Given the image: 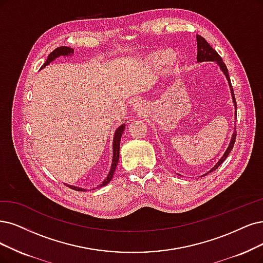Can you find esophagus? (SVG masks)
Segmentation results:
<instances>
[{
  "instance_id": "obj_1",
  "label": "esophagus",
  "mask_w": 263,
  "mask_h": 263,
  "mask_svg": "<svg viewBox=\"0 0 263 263\" xmlns=\"http://www.w3.org/2000/svg\"><path fill=\"white\" fill-rule=\"evenodd\" d=\"M134 110L135 112H142L143 111V106L142 103H137L134 105Z\"/></svg>"
}]
</instances>
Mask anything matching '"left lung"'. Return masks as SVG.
<instances>
[{"label": "left lung", "mask_w": 263, "mask_h": 263, "mask_svg": "<svg viewBox=\"0 0 263 263\" xmlns=\"http://www.w3.org/2000/svg\"><path fill=\"white\" fill-rule=\"evenodd\" d=\"M196 39H197V62H206V61H211V62H217L220 66V68L222 69V71L224 72L227 79L229 81V84H230V89H231V92H232V97H233V102H234V105L236 107V100H235V96H234V92H233V89H232V84H231V79H230V76H229V71H228V68L224 64V62L222 61L221 56L217 53L216 50H213L212 46L203 39L201 35L197 34L196 35ZM235 140H236V131L233 133V137H232V140H231V143H230V146L228 147L227 152L224 153V155H223V157L219 160V162L216 164L215 167H213L211 171L216 170L220 164L224 161L227 159V157L229 156V154L231 153V151L233 149V147H234V144H235Z\"/></svg>", "instance_id": "obj_1"}]
</instances>
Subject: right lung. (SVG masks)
Segmentation results:
<instances>
[{
  "instance_id": "1",
  "label": "right lung",
  "mask_w": 263,
  "mask_h": 263,
  "mask_svg": "<svg viewBox=\"0 0 263 263\" xmlns=\"http://www.w3.org/2000/svg\"><path fill=\"white\" fill-rule=\"evenodd\" d=\"M73 53V48L71 47H68V46H60L55 48V50L50 53V55H48L46 62L43 64V66L41 67L44 68L46 65L50 64L51 62H53L56 57L58 56H65V55H69V54H72ZM124 124L120 125L118 129L116 130L115 132V138H114V157H112V164H111V169L108 173V176H107V178L104 180V182L101 184V185H99L97 187H102V186H105L106 184H108L110 182V180L112 179V176L115 173V170H116V167L117 164H118V160H119V151H120V140H121V137H122V133L124 131ZM68 187H70L71 190H74V191H78V192H82V191H85L83 189H80V187H76V186H71V185H67Z\"/></svg>"
}]
</instances>
